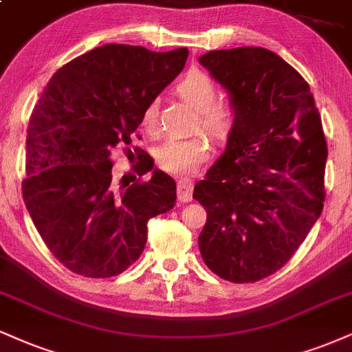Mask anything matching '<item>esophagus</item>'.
<instances>
[{
    "label": "esophagus",
    "mask_w": 352,
    "mask_h": 352,
    "mask_svg": "<svg viewBox=\"0 0 352 352\" xmlns=\"http://www.w3.org/2000/svg\"><path fill=\"white\" fill-rule=\"evenodd\" d=\"M177 195H179V200L184 203L192 201L193 195V180L192 179H179L177 180Z\"/></svg>",
    "instance_id": "34e87169"
}]
</instances>
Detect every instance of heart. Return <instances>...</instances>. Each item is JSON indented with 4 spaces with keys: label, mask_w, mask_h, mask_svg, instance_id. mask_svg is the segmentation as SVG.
I'll return each instance as SVG.
<instances>
[{
    "label": "heart",
    "mask_w": 352,
    "mask_h": 352,
    "mask_svg": "<svg viewBox=\"0 0 352 352\" xmlns=\"http://www.w3.org/2000/svg\"><path fill=\"white\" fill-rule=\"evenodd\" d=\"M177 93L195 108L200 109L201 126L214 138H224L230 133L234 111L226 101L217 100V87L213 80L203 72H190L177 85ZM141 124L152 131L157 124V101H147L141 114ZM211 151L205 134L190 138H170L155 152L160 168L170 173H190L197 170L203 160L208 159Z\"/></svg>",
    "instance_id": "heart-1"
}]
</instances>
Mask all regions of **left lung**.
<instances>
[{"instance_id":"left-lung-1","label":"left lung","mask_w":352,"mask_h":352,"mask_svg":"<svg viewBox=\"0 0 352 352\" xmlns=\"http://www.w3.org/2000/svg\"><path fill=\"white\" fill-rule=\"evenodd\" d=\"M198 62L234 111L224 152L193 190L208 214L198 245L224 280L256 282L290 261L323 211L320 114L310 85L272 50H210Z\"/></svg>"}]
</instances>
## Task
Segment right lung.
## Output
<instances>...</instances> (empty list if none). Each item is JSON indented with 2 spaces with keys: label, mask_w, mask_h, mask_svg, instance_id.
<instances>
[{
  "label": "right lung",
  "mask_w": 352,
  "mask_h": 352,
  "mask_svg": "<svg viewBox=\"0 0 352 352\" xmlns=\"http://www.w3.org/2000/svg\"><path fill=\"white\" fill-rule=\"evenodd\" d=\"M188 49L152 52L107 44L54 74L31 114L23 197L50 252L72 272L107 278L139 259L147 221L175 206L177 185L147 152L146 182L118 180L116 149L129 146L147 101L184 70Z\"/></svg>",
  "instance_id": "obj_1"
}]
</instances>
